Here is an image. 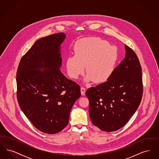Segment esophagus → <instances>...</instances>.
I'll list each match as a JSON object with an SVG mask.
<instances>
[{"label":"esophagus","instance_id":"obj_1","mask_svg":"<svg viewBox=\"0 0 159 159\" xmlns=\"http://www.w3.org/2000/svg\"><path fill=\"white\" fill-rule=\"evenodd\" d=\"M80 91H81V94H82V95H84L85 92H86V88H84V87H81Z\"/></svg>","mask_w":159,"mask_h":159}]
</instances>
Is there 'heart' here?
<instances>
[{
  "mask_svg": "<svg viewBox=\"0 0 159 159\" xmlns=\"http://www.w3.org/2000/svg\"><path fill=\"white\" fill-rule=\"evenodd\" d=\"M75 55L68 57L66 67L68 76L77 79L83 75L86 67L87 82H106L113 73L118 58L117 48L105 40L87 38L77 41L74 46Z\"/></svg>",
  "mask_w": 159,
  "mask_h": 159,
  "instance_id": "1",
  "label": "heart"
}]
</instances>
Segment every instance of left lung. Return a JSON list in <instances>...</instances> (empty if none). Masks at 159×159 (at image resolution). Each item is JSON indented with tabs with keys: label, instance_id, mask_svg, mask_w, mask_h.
I'll use <instances>...</instances> for the list:
<instances>
[{
	"label": "left lung",
	"instance_id": "8db88e82",
	"mask_svg": "<svg viewBox=\"0 0 159 159\" xmlns=\"http://www.w3.org/2000/svg\"><path fill=\"white\" fill-rule=\"evenodd\" d=\"M126 55L104 83L89 88V112L93 125L113 132L122 128L135 113L143 93L142 68L135 52L125 45Z\"/></svg>",
	"mask_w": 159,
	"mask_h": 159
}]
</instances>
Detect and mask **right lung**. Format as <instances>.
Wrapping results in <instances>:
<instances>
[{"mask_svg": "<svg viewBox=\"0 0 159 159\" xmlns=\"http://www.w3.org/2000/svg\"><path fill=\"white\" fill-rule=\"evenodd\" d=\"M65 37L58 33L38 40L23 55L16 71L19 106L35 128L49 134L67 125L71 109L81 95L80 86L59 69Z\"/></svg>", "mask_w": 159, "mask_h": 159, "instance_id": "1", "label": "right lung"}]
</instances>
